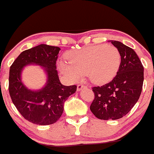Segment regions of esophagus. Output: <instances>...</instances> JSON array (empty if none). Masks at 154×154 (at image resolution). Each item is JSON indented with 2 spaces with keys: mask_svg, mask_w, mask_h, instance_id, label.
Wrapping results in <instances>:
<instances>
[{
  "mask_svg": "<svg viewBox=\"0 0 154 154\" xmlns=\"http://www.w3.org/2000/svg\"><path fill=\"white\" fill-rule=\"evenodd\" d=\"M86 88V86H85V85H82V84H79V85H77V91H80L82 90V88Z\"/></svg>",
  "mask_w": 154,
  "mask_h": 154,
  "instance_id": "1",
  "label": "esophagus"
}]
</instances>
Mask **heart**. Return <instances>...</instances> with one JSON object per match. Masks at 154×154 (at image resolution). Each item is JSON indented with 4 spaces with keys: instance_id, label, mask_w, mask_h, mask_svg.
<instances>
[{
    "instance_id": "b5f03b06",
    "label": "heart",
    "mask_w": 154,
    "mask_h": 154,
    "mask_svg": "<svg viewBox=\"0 0 154 154\" xmlns=\"http://www.w3.org/2000/svg\"><path fill=\"white\" fill-rule=\"evenodd\" d=\"M69 62H59L60 72L69 80L77 81L87 74L93 83L109 82L117 73L121 64V55L112 45L88 46L67 53Z\"/></svg>"
}]
</instances>
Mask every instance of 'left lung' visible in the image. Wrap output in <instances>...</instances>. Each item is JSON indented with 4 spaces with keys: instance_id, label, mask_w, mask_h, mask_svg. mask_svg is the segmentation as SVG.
Returning a JSON list of instances; mask_svg holds the SVG:
<instances>
[{
    "instance_id": "obj_1",
    "label": "left lung",
    "mask_w": 154,
    "mask_h": 154,
    "mask_svg": "<svg viewBox=\"0 0 154 154\" xmlns=\"http://www.w3.org/2000/svg\"><path fill=\"white\" fill-rule=\"evenodd\" d=\"M120 52L121 64L116 77L102 86L93 87L94 99L90 106L101 120H116L126 116L139 99L144 80V68L129 47L111 41Z\"/></svg>"
}]
</instances>
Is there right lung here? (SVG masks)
I'll list each match as a JSON object with an SVG mask.
<instances>
[{"mask_svg":"<svg viewBox=\"0 0 154 154\" xmlns=\"http://www.w3.org/2000/svg\"><path fill=\"white\" fill-rule=\"evenodd\" d=\"M60 47L40 45L23 51L10 67L8 91L13 104L25 119L37 125L55 124L63 111V104L69 96L77 91V85L60 83L56 70ZM35 63L45 68L46 85L38 91L26 88L21 81L25 66Z\"/></svg>","mask_w":154,"mask_h":154,"instance_id":"1","label":"right lung"}]
</instances>
